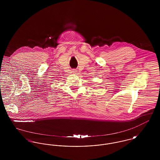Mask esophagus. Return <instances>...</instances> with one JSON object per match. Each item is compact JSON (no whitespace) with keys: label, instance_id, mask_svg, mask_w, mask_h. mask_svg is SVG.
I'll list each match as a JSON object with an SVG mask.
<instances>
[{"label":"esophagus","instance_id":"34e87169","mask_svg":"<svg viewBox=\"0 0 160 160\" xmlns=\"http://www.w3.org/2000/svg\"><path fill=\"white\" fill-rule=\"evenodd\" d=\"M76 71H75V69H72V72L74 73Z\"/></svg>","mask_w":160,"mask_h":160}]
</instances>
